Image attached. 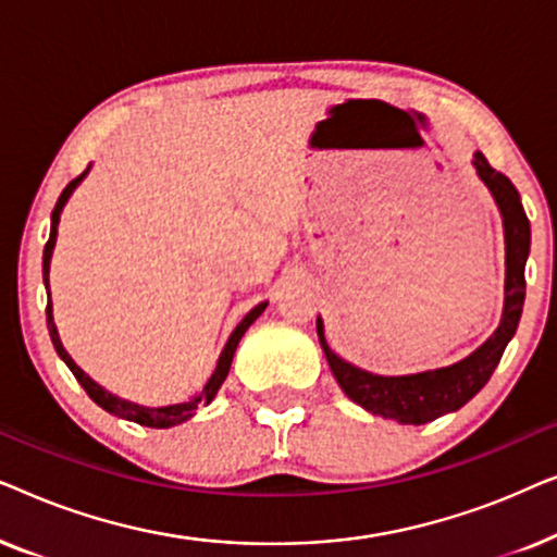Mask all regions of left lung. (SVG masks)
<instances>
[{
    "mask_svg": "<svg viewBox=\"0 0 557 557\" xmlns=\"http://www.w3.org/2000/svg\"><path fill=\"white\" fill-rule=\"evenodd\" d=\"M474 166L479 177L497 200L502 218H505V240H507V284H505V314H502L499 330L469 355L467 360L451 364V368L418 372V375L383 377L372 375L368 370L355 368L339 355H334L324 339L322 319H317V334L330 362L332 375L337 377L347 398L362 406L370 413L393 418L406 425H421L433 418L459 410L486 385L497 368L509 339L515 337L517 324L522 317L524 304V263L530 256V220L524 215L520 193L509 177L494 170L486 162L482 151L474 154Z\"/></svg>",
    "mask_w": 557,
    "mask_h": 557,
    "instance_id": "left-lung-1",
    "label": "left lung"
}]
</instances>
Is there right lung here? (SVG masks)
<instances>
[{
  "label": "right lung",
  "instance_id": "right-lung-1",
  "mask_svg": "<svg viewBox=\"0 0 557 557\" xmlns=\"http://www.w3.org/2000/svg\"><path fill=\"white\" fill-rule=\"evenodd\" d=\"M88 166L83 170L78 177L67 182V187L63 189V195L58 197L55 202V210H52V225H50V238L48 243H45V253H42V278H45V288H50L48 284V271H50V256H52V248H55V238H58V220H60V212H63V205L67 202V197H71V193L75 189V185L86 177ZM265 309V301L258 304V307H253L248 311L246 317L240 319V324L235 326L231 339H227V345L223 347V352H220V360H218V368L215 372H212L208 383H205L202 393L197 395V398L193 400H185V403H174V406H162V408H144V406H136V403H128L124 398H119V395H111L109 391H103L101 385L94 383L86 372H83L78 364H75L71 360V355L65 352L63 345H60V337H58V330H55V322H52V307H50V294H48V309H45V314H48V332H50V339H52V347H55V352L60 355V360H63L67 368H71V372L75 375V380L83 385V391L88 393V398L98 403L103 410H109V413L119 416V418H126V421H134L139 425H149V429H170V425H177L182 421H187V418L195 416L197 410V403H210L212 398H215V393L220 391V385H223V380L227 377V370H231V362H233V355H235V347H238V342L243 334H246V330L250 324L256 322L258 317L263 314Z\"/></svg>",
  "mask_w": 557,
  "mask_h": 557
}]
</instances>
